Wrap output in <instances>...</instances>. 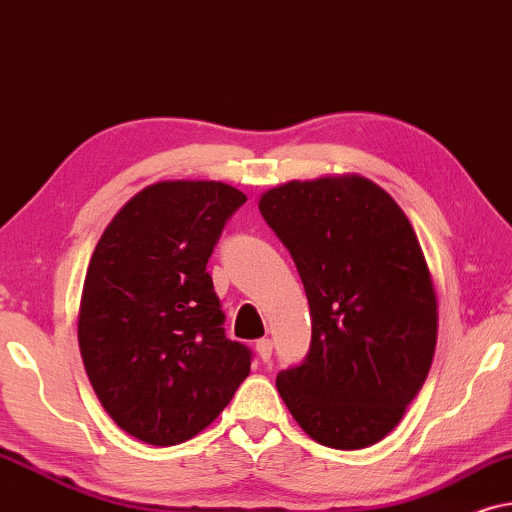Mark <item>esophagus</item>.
<instances>
[{"label": "esophagus", "instance_id": "esophagus-1", "mask_svg": "<svg viewBox=\"0 0 512 512\" xmlns=\"http://www.w3.org/2000/svg\"><path fill=\"white\" fill-rule=\"evenodd\" d=\"M271 349H274V344H271V339H257V344H255V351H257V356H260L264 363H269L271 360Z\"/></svg>", "mask_w": 512, "mask_h": 512}]
</instances>
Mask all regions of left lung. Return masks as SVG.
<instances>
[{
	"label": "left lung",
	"instance_id": "1",
	"mask_svg": "<svg viewBox=\"0 0 512 512\" xmlns=\"http://www.w3.org/2000/svg\"><path fill=\"white\" fill-rule=\"evenodd\" d=\"M260 213L302 278L311 309L304 363L276 388L306 435L370 447L421 391L438 342V302L410 220L360 175L269 189Z\"/></svg>",
	"mask_w": 512,
	"mask_h": 512
}]
</instances>
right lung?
I'll list each match as a JSON object with an SVG mask.
<instances>
[{
	"label": "right lung",
	"instance_id": "1",
	"mask_svg": "<svg viewBox=\"0 0 512 512\" xmlns=\"http://www.w3.org/2000/svg\"><path fill=\"white\" fill-rule=\"evenodd\" d=\"M245 201L224 182H156L114 215L88 262L79 306L86 374L114 424L147 445L192 440L250 374L252 353L224 335L206 271Z\"/></svg>",
	"mask_w": 512,
	"mask_h": 512
}]
</instances>
